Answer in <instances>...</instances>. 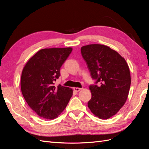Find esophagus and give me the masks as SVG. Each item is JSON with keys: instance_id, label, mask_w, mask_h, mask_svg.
<instances>
[{"instance_id": "34e87169", "label": "esophagus", "mask_w": 149, "mask_h": 149, "mask_svg": "<svg viewBox=\"0 0 149 149\" xmlns=\"http://www.w3.org/2000/svg\"><path fill=\"white\" fill-rule=\"evenodd\" d=\"M83 88H74V90L76 92H78L80 90H81Z\"/></svg>"}]
</instances>
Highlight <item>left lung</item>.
I'll list each match as a JSON object with an SVG mask.
<instances>
[{
  "label": "left lung",
  "mask_w": 149,
  "mask_h": 149,
  "mask_svg": "<svg viewBox=\"0 0 149 149\" xmlns=\"http://www.w3.org/2000/svg\"><path fill=\"white\" fill-rule=\"evenodd\" d=\"M81 52L92 78L101 84L89 86L92 97L88 106L97 118L109 119L127 99L131 83L129 66L118 52L103 45H88Z\"/></svg>",
  "instance_id": "1"
}]
</instances>
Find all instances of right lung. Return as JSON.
Masks as SVG:
<instances>
[{"instance_id": "right-lung-1", "label": "right lung", "mask_w": 149, "mask_h": 149, "mask_svg": "<svg viewBox=\"0 0 149 149\" xmlns=\"http://www.w3.org/2000/svg\"><path fill=\"white\" fill-rule=\"evenodd\" d=\"M72 48H52L39 50L25 64L20 86L28 105L36 114L46 119L56 118L66 108L73 89L54 82L60 76V68Z\"/></svg>"}]
</instances>
